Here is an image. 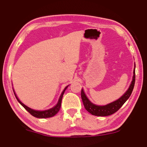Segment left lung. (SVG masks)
Instances as JSON below:
<instances>
[{
    "label": "left lung",
    "instance_id": "8db88e82",
    "mask_svg": "<svg viewBox=\"0 0 147 147\" xmlns=\"http://www.w3.org/2000/svg\"><path fill=\"white\" fill-rule=\"evenodd\" d=\"M134 75L133 78V80L130 85L129 89L122 96L121 98L118 100L114 101V102L110 103V104L105 105V106H98L95 105L88 100L86 94H84L83 89L81 90V98L82 102H83L84 107L86 111L90 114L94 116H98V117H105V116H109L114 114L117 112L119 109L125 104V102L127 100L133 92L135 83V68L134 70Z\"/></svg>",
    "mask_w": 147,
    "mask_h": 147
}]
</instances>
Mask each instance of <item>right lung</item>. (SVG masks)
<instances>
[{
    "mask_svg": "<svg viewBox=\"0 0 147 147\" xmlns=\"http://www.w3.org/2000/svg\"><path fill=\"white\" fill-rule=\"evenodd\" d=\"M68 87V86L67 87H65V89L62 92V94L61 95V96H60V98L59 99V101H58V103L56 105L55 107H54L52 109H49V110H46V111H34L33 110V109H31L29 107H28L27 106H26L25 105H24L23 103L20 102V100L18 98V97L16 96V95L15 94V92H14V94L16 96V98L17 99V100L18 101V102L20 103V105H22V107H24V109H26V111H28V113H30V115H32V116H34V117H36V118H41V119H43V118H49V117H52L53 116H55L57 113L59 112L60 109H61V101H62V98H63V94L65 93V90L67 89V88ZM14 91V90H13Z\"/></svg>",
    "mask_w": 147,
    "mask_h": 147,
    "instance_id": "right-lung-1",
    "label": "right lung"
}]
</instances>
